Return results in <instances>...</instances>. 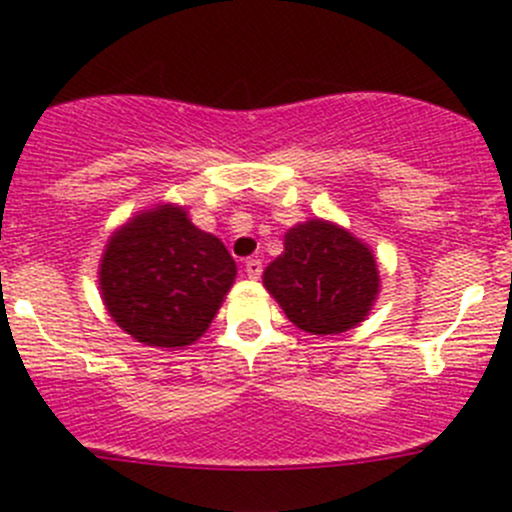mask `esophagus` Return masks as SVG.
<instances>
[{"label": "esophagus", "instance_id": "1", "mask_svg": "<svg viewBox=\"0 0 512 512\" xmlns=\"http://www.w3.org/2000/svg\"><path fill=\"white\" fill-rule=\"evenodd\" d=\"M244 271H246V276H249V278H258V276H261V271H263V263L258 261V258H249V261L244 263Z\"/></svg>", "mask_w": 512, "mask_h": 512}]
</instances>
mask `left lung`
I'll use <instances>...</instances> for the list:
<instances>
[{"mask_svg": "<svg viewBox=\"0 0 512 512\" xmlns=\"http://www.w3.org/2000/svg\"><path fill=\"white\" fill-rule=\"evenodd\" d=\"M263 286L295 328L340 335L370 315L379 295L374 251L350 229L308 219L283 236V254L263 271Z\"/></svg>", "mask_w": 512, "mask_h": 512, "instance_id": "left-lung-1", "label": "left lung"}]
</instances>
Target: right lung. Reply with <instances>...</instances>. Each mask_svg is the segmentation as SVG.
Wrapping results in <instances>:
<instances>
[{"mask_svg": "<svg viewBox=\"0 0 512 512\" xmlns=\"http://www.w3.org/2000/svg\"><path fill=\"white\" fill-rule=\"evenodd\" d=\"M234 278L226 246L172 202L118 226L98 266L100 298L115 325L160 350H184L207 333Z\"/></svg>", "mask_w": 512, "mask_h": 512, "instance_id": "1", "label": "right lung"}]
</instances>
